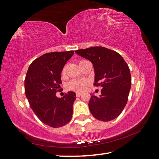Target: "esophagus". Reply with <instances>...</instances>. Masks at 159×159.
<instances>
[{"instance_id":"esophagus-1","label":"esophagus","mask_w":159,"mask_h":159,"mask_svg":"<svg viewBox=\"0 0 159 159\" xmlns=\"http://www.w3.org/2000/svg\"><path fill=\"white\" fill-rule=\"evenodd\" d=\"M82 95V93H80V92H77L76 93V96L77 97H80V96Z\"/></svg>"}]
</instances>
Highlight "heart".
Listing matches in <instances>:
<instances>
[{"label": "heart", "instance_id": "obj_1", "mask_svg": "<svg viewBox=\"0 0 159 159\" xmlns=\"http://www.w3.org/2000/svg\"><path fill=\"white\" fill-rule=\"evenodd\" d=\"M67 70V65L63 68L62 70V73L65 74ZM85 82L84 81H80V80H71L70 82H68V89L73 91H82L84 89V86H85Z\"/></svg>", "mask_w": 159, "mask_h": 159}]
</instances>
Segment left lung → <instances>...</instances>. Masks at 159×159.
Segmentation results:
<instances>
[{
	"label": "left lung",
	"mask_w": 159,
	"mask_h": 159,
	"mask_svg": "<svg viewBox=\"0 0 159 159\" xmlns=\"http://www.w3.org/2000/svg\"><path fill=\"white\" fill-rule=\"evenodd\" d=\"M75 53L93 63L94 85L102 88L99 97L91 96V113L100 121L116 119L126 106L131 87L129 66L119 53L103 47L78 49Z\"/></svg>",
	"instance_id": "1"
}]
</instances>
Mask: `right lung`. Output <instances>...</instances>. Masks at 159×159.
<instances>
[{"label": "right lung", "mask_w": 159, "mask_h": 159, "mask_svg": "<svg viewBox=\"0 0 159 159\" xmlns=\"http://www.w3.org/2000/svg\"><path fill=\"white\" fill-rule=\"evenodd\" d=\"M73 54L74 51L47 53L33 61L28 69L26 96L38 118L50 127L65 126L72 119L76 94L68 91L58 98L56 93L60 90L63 68Z\"/></svg>", "instance_id": "obj_1"}]
</instances>
